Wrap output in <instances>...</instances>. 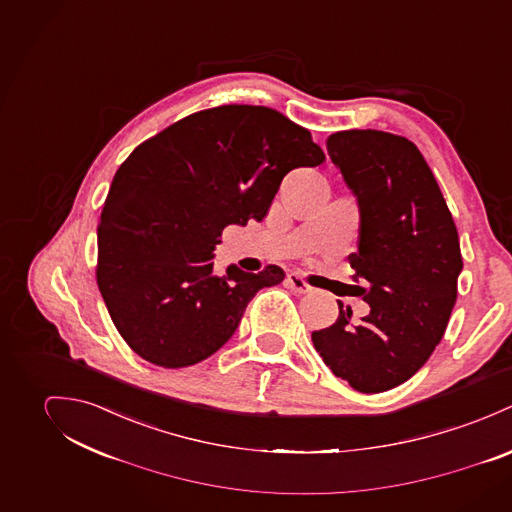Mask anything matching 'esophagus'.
Wrapping results in <instances>:
<instances>
[{"label": "esophagus", "instance_id": "34e87169", "mask_svg": "<svg viewBox=\"0 0 512 512\" xmlns=\"http://www.w3.org/2000/svg\"><path fill=\"white\" fill-rule=\"evenodd\" d=\"M286 283H288V286H290L296 294H308V292H312V286L306 283V279H304L300 273H290V275L286 277Z\"/></svg>", "mask_w": 512, "mask_h": 512}]
</instances>
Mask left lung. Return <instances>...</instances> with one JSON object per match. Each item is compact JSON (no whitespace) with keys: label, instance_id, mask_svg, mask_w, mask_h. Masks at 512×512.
Returning a JSON list of instances; mask_svg holds the SVG:
<instances>
[{"label":"left lung","instance_id":"obj_1","mask_svg":"<svg viewBox=\"0 0 512 512\" xmlns=\"http://www.w3.org/2000/svg\"><path fill=\"white\" fill-rule=\"evenodd\" d=\"M332 163L357 198L359 239L349 255L357 294L371 306L361 322L340 304L338 320L312 332L336 377L359 393L408 381L440 343L463 269L444 194L418 147L377 129L332 133Z\"/></svg>","mask_w":512,"mask_h":512}]
</instances>
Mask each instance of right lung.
<instances>
[{"instance_id":"add662e5","label":"right lung","mask_w":512,"mask_h":512,"mask_svg":"<svg viewBox=\"0 0 512 512\" xmlns=\"http://www.w3.org/2000/svg\"><path fill=\"white\" fill-rule=\"evenodd\" d=\"M324 161L308 129L265 106L196 112L141 143L98 226L96 279L127 345L167 369L216 353L251 298L284 279L277 265L216 275L222 231L261 222L286 172Z\"/></svg>"}]
</instances>
